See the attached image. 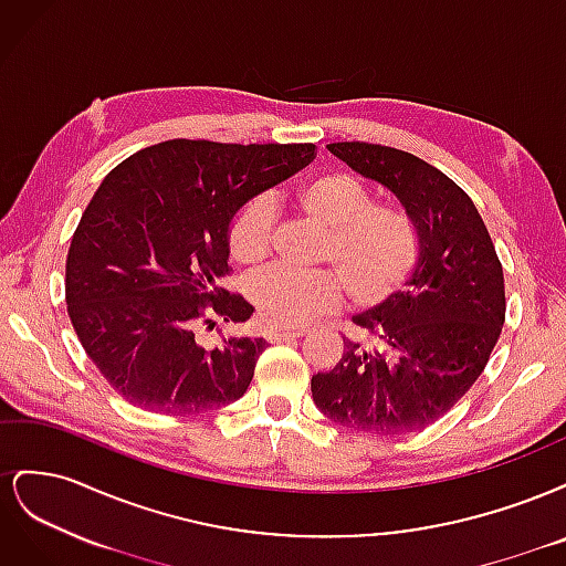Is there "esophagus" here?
Wrapping results in <instances>:
<instances>
[{"label": "esophagus", "instance_id": "esophagus-1", "mask_svg": "<svg viewBox=\"0 0 566 566\" xmlns=\"http://www.w3.org/2000/svg\"><path fill=\"white\" fill-rule=\"evenodd\" d=\"M264 335H266V339L271 342V345H279V342H287V339L302 337L300 331H279V328H269Z\"/></svg>", "mask_w": 566, "mask_h": 566}]
</instances>
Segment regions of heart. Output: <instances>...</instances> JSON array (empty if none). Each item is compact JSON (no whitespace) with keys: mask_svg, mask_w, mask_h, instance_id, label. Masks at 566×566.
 <instances>
[{"mask_svg":"<svg viewBox=\"0 0 566 566\" xmlns=\"http://www.w3.org/2000/svg\"><path fill=\"white\" fill-rule=\"evenodd\" d=\"M297 208L328 231L321 262L329 269L297 271L273 266L252 276L248 297L269 325L295 328L333 312L347 290L356 306L387 302L410 279L420 254L413 214L391 200H373L370 188L347 172H323L297 188ZM273 205L256 196L229 221L227 245L233 260L256 266L271 252Z\"/></svg>","mask_w":566,"mask_h":566,"instance_id":"b5f03b06","label":"heart"}]
</instances>
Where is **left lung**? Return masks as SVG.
Returning <instances> with one entry per match:
<instances>
[{
    "label": "left lung",
    "instance_id": "obj_1",
    "mask_svg": "<svg viewBox=\"0 0 566 566\" xmlns=\"http://www.w3.org/2000/svg\"><path fill=\"white\" fill-rule=\"evenodd\" d=\"M328 150L399 198L418 224L420 254L403 290L354 316L366 339L345 342L337 366L312 378V397L354 430H424L489 364L505 321L503 264L472 198L441 169L380 144Z\"/></svg>",
    "mask_w": 566,
    "mask_h": 566
}]
</instances>
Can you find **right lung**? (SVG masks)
I'll use <instances>...</instances> for the list:
<instances>
[{"mask_svg":"<svg viewBox=\"0 0 566 566\" xmlns=\"http://www.w3.org/2000/svg\"><path fill=\"white\" fill-rule=\"evenodd\" d=\"M316 158L314 144L172 139L142 148L101 181L65 260L67 316L108 385L153 413L191 416L248 391L262 337L208 349L210 314L252 306L221 287L227 231L245 200Z\"/></svg>","mask_w":566,"mask_h":566,"instance_id":"obj_1","label":"right lung"}]
</instances>
